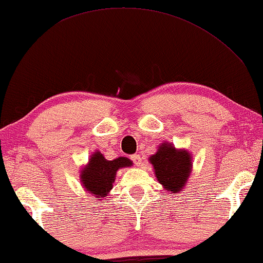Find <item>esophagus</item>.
<instances>
[{"label":"esophagus","mask_w":263,"mask_h":263,"mask_svg":"<svg viewBox=\"0 0 263 263\" xmlns=\"http://www.w3.org/2000/svg\"><path fill=\"white\" fill-rule=\"evenodd\" d=\"M132 158V161H133V163H135L137 167H140V165H142L143 163H142V157L139 156V155H133V156L131 157Z\"/></svg>","instance_id":"1"}]
</instances>
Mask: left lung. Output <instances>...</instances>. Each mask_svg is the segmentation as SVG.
Segmentation results:
<instances>
[{"instance_id": "left-lung-1", "label": "left lung", "mask_w": 263, "mask_h": 263, "mask_svg": "<svg viewBox=\"0 0 263 263\" xmlns=\"http://www.w3.org/2000/svg\"><path fill=\"white\" fill-rule=\"evenodd\" d=\"M158 183L169 193H182L190 179L193 158L186 149H176L172 143H162L153 156L149 157Z\"/></svg>"}]
</instances>
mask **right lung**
<instances>
[{
	"label": "right lung",
	"mask_w": 263,
	"mask_h": 263,
	"mask_svg": "<svg viewBox=\"0 0 263 263\" xmlns=\"http://www.w3.org/2000/svg\"><path fill=\"white\" fill-rule=\"evenodd\" d=\"M132 161L127 157H118L108 161L96 150L89 157L88 163L80 170L81 184L93 197L105 198L113 188L118 170L132 167Z\"/></svg>",
	"instance_id": "obj_1"
}]
</instances>
